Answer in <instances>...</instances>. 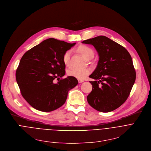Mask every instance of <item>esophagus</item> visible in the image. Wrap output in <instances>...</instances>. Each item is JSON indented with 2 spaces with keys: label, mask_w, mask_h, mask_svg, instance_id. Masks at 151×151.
<instances>
[{
  "label": "esophagus",
  "mask_w": 151,
  "mask_h": 151,
  "mask_svg": "<svg viewBox=\"0 0 151 151\" xmlns=\"http://www.w3.org/2000/svg\"><path fill=\"white\" fill-rule=\"evenodd\" d=\"M78 81L79 83H83V81H84V80H81V79H78Z\"/></svg>",
  "instance_id": "obj_1"
}]
</instances>
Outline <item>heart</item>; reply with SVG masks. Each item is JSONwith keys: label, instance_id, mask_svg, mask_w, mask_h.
<instances>
[{"label": "heart", "instance_id": "heart-1", "mask_svg": "<svg viewBox=\"0 0 151 151\" xmlns=\"http://www.w3.org/2000/svg\"><path fill=\"white\" fill-rule=\"evenodd\" d=\"M78 51L86 59H91L93 56V52L92 49L86 45H80L78 48ZM71 51L67 50L63 55V62L66 66H68L70 64ZM91 73V70L89 68H71L67 74L69 76L77 78L78 79H84Z\"/></svg>", "mask_w": 151, "mask_h": 151}]
</instances>
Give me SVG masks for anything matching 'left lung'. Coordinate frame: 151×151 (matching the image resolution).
<instances>
[{
  "label": "left lung",
  "mask_w": 151,
  "mask_h": 151,
  "mask_svg": "<svg viewBox=\"0 0 151 151\" xmlns=\"http://www.w3.org/2000/svg\"><path fill=\"white\" fill-rule=\"evenodd\" d=\"M83 44L92 45L99 56L90 78L92 92L88 95L89 105L101 112L119 107L128 98L136 80L132 58L122 45L105 36L86 40Z\"/></svg>",
  "instance_id": "left-lung-1"
}]
</instances>
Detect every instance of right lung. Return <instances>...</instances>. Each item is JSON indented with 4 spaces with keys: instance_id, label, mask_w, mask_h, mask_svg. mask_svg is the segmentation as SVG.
I'll use <instances>...</instances> for the list:
<instances>
[{
    "instance_id": "obj_1",
    "label": "right lung",
    "mask_w": 151,
    "mask_h": 151,
    "mask_svg": "<svg viewBox=\"0 0 151 151\" xmlns=\"http://www.w3.org/2000/svg\"><path fill=\"white\" fill-rule=\"evenodd\" d=\"M75 44L48 38L22 56L16 81L22 96L32 107L44 112L56 110L65 103L69 91L77 85L75 77L60 79L65 74L63 55Z\"/></svg>"
}]
</instances>
